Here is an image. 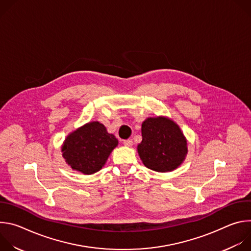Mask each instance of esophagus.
Segmentation results:
<instances>
[{
    "label": "esophagus",
    "mask_w": 251,
    "mask_h": 251,
    "mask_svg": "<svg viewBox=\"0 0 251 251\" xmlns=\"http://www.w3.org/2000/svg\"><path fill=\"white\" fill-rule=\"evenodd\" d=\"M123 144H124V146H126V147H132V145H133V141H132L131 139L124 140V141H123Z\"/></svg>",
    "instance_id": "obj_1"
}]
</instances>
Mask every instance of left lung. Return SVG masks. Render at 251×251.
<instances>
[{"instance_id": "left-lung-1", "label": "left lung", "mask_w": 251, "mask_h": 251, "mask_svg": "<svg viewBox=\"0 0 251 251\" xmlns=\"http://www.w3.org/2000/svg\"><path fill=\"white\" fill-rule=\"evenodd\" d=\"M142 142L137 151L143 164L159 173L180 167L188 155V140L182 129L166 116L148 117L142 123Z\"/></svg>"}]
</instances>
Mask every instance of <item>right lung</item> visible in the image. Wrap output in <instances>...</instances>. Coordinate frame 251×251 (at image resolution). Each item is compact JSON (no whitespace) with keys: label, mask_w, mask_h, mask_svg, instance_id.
<instances>
[{"label":"right lung","mask_w":251,"mask_h":251,"mask_svg":"<svg viewBox=\"0 0 251 251\" xmlns=\"http://www.w3.org/2000/svg\"><path fill=\"white\" fill-rule=\"evenodd\" d=\"M118 146V140L98 122H88L69 133L61 145L62 158L74 171L92 175L100 171L111 152Z\"/></svg>","instance_id":"obj_1"}]
</instances>
